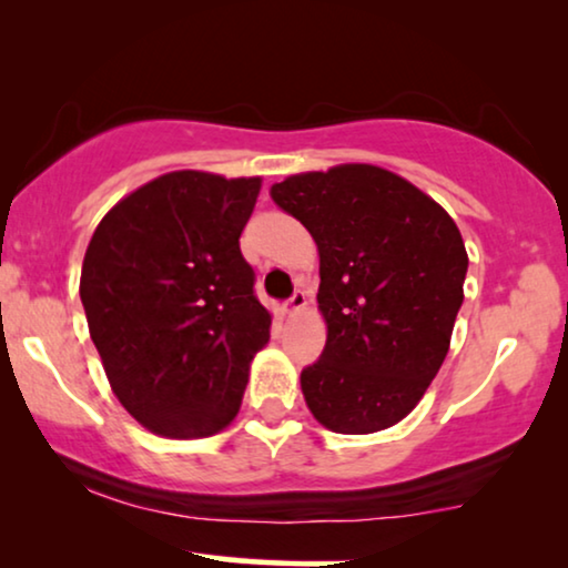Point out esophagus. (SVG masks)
Returning <instances> with one entry per match:
<instances>
[{
  "instance_id": "esophagus-1",
  "label": "esophagus",
  "mask_w": 568,
  "mask_h": 568,
  "mask_svg": "<svg viewBox=\"0 0 568 568\" xmlns=\"http://www.w3.org/2000/svg\"><path fill=\"white\" fill-rule=\"evenodd\" d=\"M305 307H307V294L305 292H294V297L284 305V313L290 315V317H294L297 313H302V310H305Z\"/></svg>"
}]
</instances>
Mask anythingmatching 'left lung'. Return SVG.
Here are the masks:
<instances>
[{
  "label": "left lung",
  "mask_w": 568,
  "mask_h": 568,
  "mask_svg": "<svg viewBox=\"0 0 568 568\" xmlns=\"http://www.w3.org/2000/svg\"><path fill=\"white\" fill-rule=\"evenodd\" d=\"M321 255L328 338L302 369L325 429L372 434L403 422L449 352L468 253L453 216L390 170L346 162L271 185Z\"/></svg>",
  "instance_id": "8db88e82"
}]
</instances>
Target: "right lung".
<instances>
[{"label": "right lung", "mask_w": 568, "mask_h": 568, "mask_svg": "<svg viewBox=\"0 0 568 568\" xmlns=\"http://www.w3.org/2000/svg\"><path fill=\"white\" fill-rule=\"evenodd\" d=\"M261 178L175 170L92 232L80 297L105 377L144 429L212 437L232 424L271 313L240 253Z\"/></svg>", "instance_id": "right-lung-1"}]
</instances>
